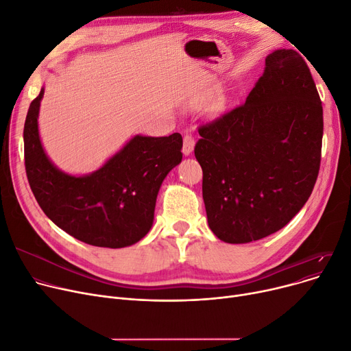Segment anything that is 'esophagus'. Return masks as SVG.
I'll return each instance as SVG.
<instances>
[{"label":"esophagus","mask_w":351,"mask_h":351,"mask_svg":"<svg viewBox=\"0 0 351 351\" xmlns=\"http://www.w3.org/2000/svg\"><path fill=\"white\" fill-rule=\"evenodd\" d=\"M195 147V138L192 135H186L183 138V146H182V152L185 156H189L193 152Z\"/></svg>","instance_id":"obj_1"}]
</instances>
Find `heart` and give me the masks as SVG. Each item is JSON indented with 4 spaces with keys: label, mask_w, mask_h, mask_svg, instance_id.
Returning a JSON list of instances; mask_svg holds the SVG:
<instances>
[{
    "label": "heart",
    "mask_w": 351,
    "mask_h": 351,
    "mask_svg": "<svg viewBox=\"0 0 351 351\" xmlns=\"http://www.w3.org/2000/svg\"><path fill=\"white\" fill-rule=\"evenodd\" d=\"M212 98H213V90H206L205 94H202L200 97H197L193 102H192V105L193 106H196V108H199V106H205V105H208L210 101H212ZM220 106H222V102H219L217 105H216V108L219 109Z\"/></svg>",
    "instance_id": "1"
}]
</instances>
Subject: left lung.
Masks as SVG:
<instances>
[{"label": "left lung", "instance_id": "1", "mask_svg": "<svg viewBox=\"0 0 351 351\" xmlns=\"http://www.w3.org/2000/svg\"><path fill=\"white\" fill-rule=\"evenodd\" d=\"M199 135L210 230L237 245L285 228L310 197L322 159L323 106L300 53H269L246 102Z\"/></svg>", "mask_w": 351, "mask_h": 351}]
</instances>
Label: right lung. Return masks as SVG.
Returning a JSON list of instances; mask_svg holds the SVG:
<instances>
[{
	"mask_svg": "<svg viewBox=\"0 0 351 351\" xmlns=\"http://www.w3.org/2000/svg\"><path fill=\"white\" fill-rule=\"evenodd\" d=\"M44 88L24 125L25 171L31 191L52 222L78 241L119 249L151 230L163 179L182 162V136L135 135L95 172H62L47 156L38 131Z\"/></svg>",
	"mask_w": 351,
	"mask_h": 351,
	"instance_id": "1",
	"label": "right lung"
}]
</instances>
